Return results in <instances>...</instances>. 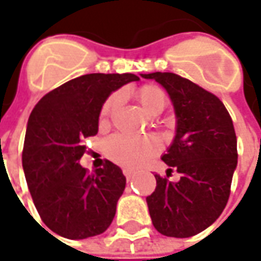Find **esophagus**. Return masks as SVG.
Returning a JSON list of instances; mask_svg holds the SVG:
<instances>
[{
	"instance_id": "esophagus-1",
	"label": "esophagus",
	"mask_w": 261,
	"mask_h": 261,
	"mask_svg": "<svg viewBox=\"0 0 261 261\" xmlns=\"http://www.w3.org/2000/svg\"><path fill=\"white\" fill-rule=\"evenodd\" d=\"M134 174H135V173H134L132 170H126V168L123 170V175H125L127 180H130V178L134 177Z\"/></svg>"
}]
</instances>
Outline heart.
I'll return each mask as SVG.
<instances>
[{
  "instance_id": "obj_1",
  "label": "heart",
  "mask_w": 261,
  "mask_h": 261,
  "mask_svg": "<svg viewBox=\"0 0 261 261\" xmlns=\"http://www.w3.org/2000/svg\"><path fill=\"white\" fill-rule=\"evenodd\" d=\"M136 98L148 115L158 116L164 112L168 105V95L155 84H144L136 90ZM122 95L113 93L107 97L98 116L100 126H107L119 109ZM160 151V144L152 136H134L126 134H116L105 141V152L112 161L127 168L142 166L148 158Z\"/></svg>"
}]
</instances>
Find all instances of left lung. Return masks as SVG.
Segmentation results:
<instances>
[{
  "label": "left lung",
  "instance_id": "left-lung-1",
  "mask_svg": "<svg viewBox=\"0 0 261 261\" xmlns=\"http://www.w3.org/2000/svg\"><path fill=\"white\" fill-rule=\"evenodd\" d=\"M167 90L177 116V135L163 161L166 177L146 197L155 229L167 237L187 238L212 225L231 193L237 167V136L224 103L193 81L173 72L142 74ZM180 174L177 184L168 177Z\"/></svg>",
  "mask_w": 261,
  "mask_h": 261
}]
</instances>
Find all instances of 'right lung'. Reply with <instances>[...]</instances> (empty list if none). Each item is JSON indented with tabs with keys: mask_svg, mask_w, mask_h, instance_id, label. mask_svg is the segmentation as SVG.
<instances>
[{
	"mask_svg": "<svg viewBox=\"0 0 261 261\" xmlns=\"http://www.w3.org/2000/svg\"><path fill=\"white\" fill-rule=\"evenodd\" d=\"M139 78L134 74H87L43 95L32 110L23 168L42 221L55 234L83 240L103 234L125 190L122 170L106 160L90 174L80 166L88 136L98 132L100 109L112 91Z\"/></svg>",
	"mask_w": 261,
	"mask_h": 261,
	"instance_id": "obj_1",
	"label": "right lung"
}]
</instances>
